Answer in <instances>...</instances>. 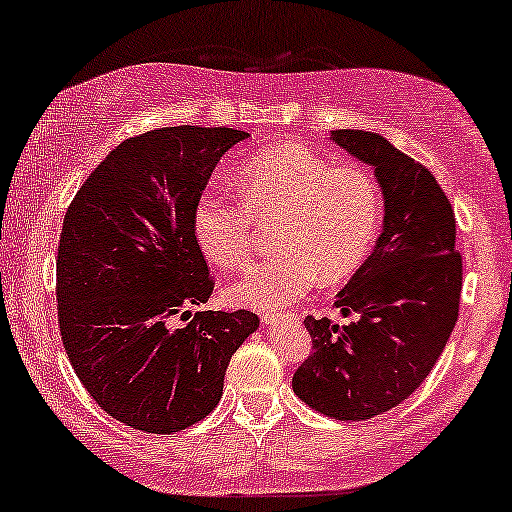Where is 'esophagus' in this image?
I'll use <instances>...</instances> for the list:
<instances>
[{
    "label": "esophagus",
    "mask_w": 512,
    "mask_h": 512,
    "mask_svg": "<svg viewBox=\"0 0 512 512\" xmlns=\"http://www.w3.org/2000/svg\"><path fill=\"white\" fill-rule=\"evenodd\" d=\"M286 319H293V314H277V312H265L263 314V324L265 326H277L279 321H286Z\"/></svg>",
    "instance_id": "obj_1"
}]
</instances>
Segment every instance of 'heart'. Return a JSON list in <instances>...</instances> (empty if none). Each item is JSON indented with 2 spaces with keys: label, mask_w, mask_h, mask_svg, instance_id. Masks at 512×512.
Returning a JSON list of instances; mask_svg holds the SVG:
<instances>
[{
  "label": "heart",
  "mask_w": 512,
  "mask_h": 512,
  "mask_svg": "<svg viewBox=\"0 0 512 512\" xmlns=\"http://www.w3.org/2000/svg\"><path fill=\"white\" fill-rule=\"evenodd\" d=\"M237 200L202 195L193 233L221 272L244 265L254 226L272 230L277 256L249 265L226 289L233 305L277 310L319 282L340 284L366 263L382 226V193L366 167L335 163L303 144L256 153L235 177Z\"/></svg>",
  "instance_id": "obj_1"
}]
</instances>
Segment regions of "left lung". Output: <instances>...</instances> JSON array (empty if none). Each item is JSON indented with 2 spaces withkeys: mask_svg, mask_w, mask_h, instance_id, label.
Segmentation results:
<instances>
[{
  "mask_svg": "<svg viewBox=\"0 0 512 512\" xmlns=\"http://www.w3.org/2000/svg\"><path fill=\"white\" fill-rule=\"evenodd\" d=\"M331 139L375 170L382 233L335 298L356 321L305 319L314 352L293 391L328 417L361 422L396 408L436 366L459 317L461 256L450 200L424 165L377 132L333 130Z\"/></svg>",
  "mask_w": 512,
  "mask_h": 512,
  "instance_id": "1",
  "label": "left lung"
}]
</instances>
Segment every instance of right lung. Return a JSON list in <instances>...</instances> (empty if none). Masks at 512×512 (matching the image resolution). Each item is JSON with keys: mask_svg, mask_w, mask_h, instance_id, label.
I'll use <instances>...</instances> for the list:
<instances>
[{"mask_svg": "<svg viewBox=\"0 0 512 512\" xmlns=\"http://www.w3.org/2000/svg\"><path fill=\"white\" fill-rule=\"evenodd\" d=\"M249 132L177 125L130 137L83 181L62 223V345L97 405L125 426L174 433L205 419L254 312L212 296L193 212L216 163ZM189 319L177 329L173 319Z\"/></svg>", "mask_w": 512, "mask_h": 512, "instance_id": "obj_1", "label": "right lung"}]
</instances>
